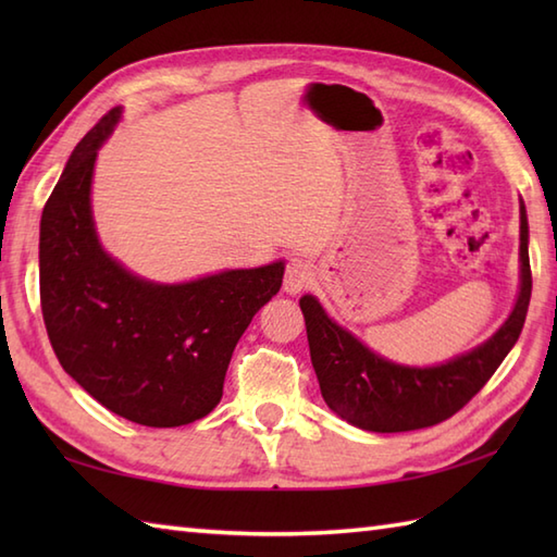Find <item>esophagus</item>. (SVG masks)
I'll return each mask as SVG.
<instances>
[{
    "mask_svg": "<svg viewBox=\"0 0 557 557\" xmlns=\"http://www.w3.org/2000/svg\"><path fill=\"white\" fill-rule=\"evenodd\" d=\"M313 265L309 260L304 258H292L287 263V272H285V292L287 294H299L309 285H313Z\"/></svg>",
    "mask_w": 557,
    "mask_h": 557,
    "instance_id": "esophagus-1",
    "label": "esophagus"
}]
</instances>
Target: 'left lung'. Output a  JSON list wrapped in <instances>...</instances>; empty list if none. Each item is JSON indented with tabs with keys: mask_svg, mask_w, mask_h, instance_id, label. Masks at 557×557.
I'll return each mask as SVG.
<instances>
[{
	"mask_svg": "<svg viewBox=\"0 0 557 557\" xmlns=\"http://www.w3.org/2000/svg\"><path fill=\"white\" fill-rule=\"evenodd\" d=\"M519 220H522L519 224L522 285L510 318L481 347L433 369H409L381 359L345 327L330 321L323 306L311 294L299 299L318 383L325 405L337 417L375 433L429 429L457 413L491 381L522 333L531 299L524 203L519 206Z\"/></svg>",
	"mask_w": 557,
	"mask_h": 557,
	"instance_id": "8db88e82",
	"label": "left lung"
}]
</instances>
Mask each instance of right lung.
Here are the masks:
<instances>
[{"mask_svg":"<svg viewBox=\"0 0 557 557\" xmlns=\"http://www.w3.org/2000/svg\"><path fill=\"white\" fill-rule=\"evenodd\" d=\"M110 110L81 138L40 220V306L62 369L120 417L174 429L218 407L236 342L282 287L285 263L156 285L102 251L90 215Z\"/></svg>","mask_w":557,"mask_h":557,"instance_id":"1","label":"right lung"}]
</instances>
